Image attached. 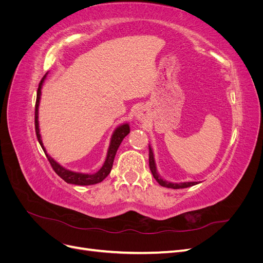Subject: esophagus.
<instances>
[{
  "label": "esophagus",
  "instance_id": "34e87169",
  "mask_svg": "<svg viewBox=\"0 0 263 263\" xmlns=\"http://www.w3.org/2000/svg\"><path fill=\"white\" fill-rule=\"evenodd\" d=\"M141 115H142V114H141V113H140V114H139V115H138V117H139V118H140V117H141Z\"/></svg>",
  "mask_w": 263,
  "mask_h": 263
}]
</instances>
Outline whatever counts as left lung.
Listing matches in <instances>:
<instances>
[{"label":"left lung","mask_w":263,"mask_h":263,"mask_svg":"<svg viewBox=\"0 0 263 263\" xmlns=\"http://www.w3.org/2000/svg\"><path fill=\"white\" fill-rule=\"evenodd\" d=\"M149 168L151 170V173H153L154 178L156 179V181L160 184L161 186L164 187H170V189H184V187H189L197 184V182H184V183H171V182H166L164 180H162L159 176L157 169H156V164H155V159H154V154L153 150L149 147Z\"/></svg>","instance_id":"obj_1"}]
</instances>
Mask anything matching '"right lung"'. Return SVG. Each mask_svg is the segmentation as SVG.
Returning <instances> with one entry per match:
<instances>
[{
	"label": "right lung",
	"instance_id": "obj_1",
	"mask_svg": "<svg viewBox=\"0 0 263 263\" xmlns=\"http://www.w3.org/2000/svg\"><path fill=\"white\" fill-rule=\"evenodd\" d=\"M45 78H46V76H44L43 79L41 80V82H39L38 90H37V98H36V105H35V130H36V136H37L39 144H41V146L44 150V153L46 154L47 159H48L50 165L52 166L53 171L57 173L62 180H65L67 183H71V184L91 185V184H97V183L102 182L108 176V173L110 172V170H112L116 151H117L119 145H121V142L123 141V139L127 136V135L129 134V125L124 124L122 126L117 127L116 130L113 134L112 139H110V145H109V148H108V151H107L106 160H105L104 164H103L102 168L97 173L84 174V173L72 172V171H69L65 168H62L60 164L55 162L53 159L48 154H47V151L45 150L44 145L42 142L41 134H39V128H38V105H39V99H41L42 84L45 80Z\"/></svg>",
	"mask_w": 263,
	"mask_h": 263
}]
</instances>
